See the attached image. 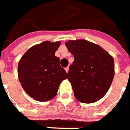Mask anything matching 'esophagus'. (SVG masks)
<instances>
[{
    "mask_svg": "<svg viewBox=\"0 0 130 130\" xmlns=\"http://www.w3.org/2000/svg\"><path fill=\"white\" fill-rule=\"evenodd\" d=\"M65 71H66V72L68 73V70H69V68H68V67H67V68H65Z\"/></svg>",
    "mask_w": 130,
    "mask_h": 130,
    "instance_id": "34e87169",
    "label": "esophagus"
}]
</instances>
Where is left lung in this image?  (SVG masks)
<instances>
[{
  "label": "left lung",
  "mask_w": 130,
  "mask_h": 130,
  "mask_svg": "<svg viewBox=\"0 0 130 130\" xmlns=\"http://www.w3.org/2000/svg\"><path fill=\"white\" fill-rule=\"evenodd\" d=\"M65 45L74 58L68 79L75 98L85 103L101 99L110 88L115 75L112 56L99 45L84 39L70 40Z\"/></svg>",
  "instance_id": "obj_1"
}]
</instances>
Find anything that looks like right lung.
Masks as SVG:
<instances>
[{
    "mask_svg": "<svg viewBox=\"0 0 130 130\" xmlns=\"http://www.w3.org/2000/svg\"><path fill=\"white\" fill-rule=\"evenodd\" d=\"M60 41H46L36 44L24 54L18 62L19 81L33 99L44 102L53 98L61 83L67 78L65 70L55 56Z\"/></svg>",
    "mask_w": 130,
    "mask_h": 130,
    "instance_id": "1",
    "label": "right lung"
}]
</instances>
